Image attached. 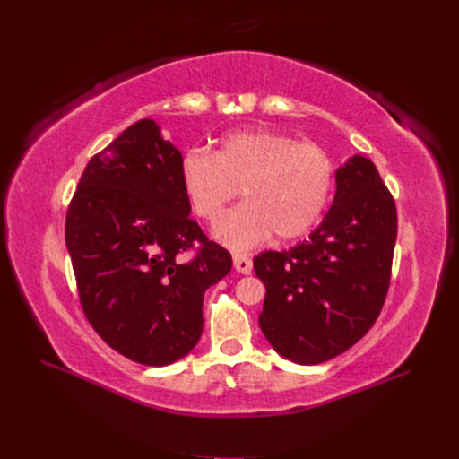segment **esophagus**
I'll return each mask as SVG.
<instances>
[{
  "mask_svg": "<svg viewBox=\"0 0 459 459\" xmlns=\"http://www.w3.org/2000/svg\"><path fill=\"white\" fill-rule=\"evenodd\" d=\"M233 268L238 270L239 273H251L253 270V260L248 258L247 255H233Z\"/></svg>",
  "mask_w": 459,
  "mask_h": 459,
  "instance_id": "1",
  "label": "esophagus"
}]
</instances>
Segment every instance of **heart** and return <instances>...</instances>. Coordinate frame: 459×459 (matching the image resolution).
Segmentation results:
<instances>
[{
	"label": "heart",
	"mask_w": 459,
	"mask_h": 459,
	"mask_svg": "<svg viewBox=\"0 0 459 459\" xmlns=\"http://www.w3.org/2000/svg\"><path fill=\"white\" fill-rule=\"evenodd\" d=\"M335 179L325 149L273 130L226 134L214 152L193 147L179 162L193 212L211 224L241 187L247 201L214 228L216 239L233 248L260 245L272 233L281 241L302 238L324 216Z\"/></svg>",
	"instance_id": "1"
}]
</instances>
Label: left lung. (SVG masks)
Instances as JSON below:
<instances>
[{
  "mask_svg": "<svg viewBox=\"0 0 459 459\" xmlns=\"http://www.w3.org/2000/svg\"><path fill=\"white\" fill-rule=\"evenodd\" d=\"M396 228L391 191L369 159L354 155L310 239L253 262L266 287L258 324L275 352L314 366L366 335L388 293Z\"/></svg>",
  "mask_w": 459,
  "mask_h": 459,
  "instance_id": "obj_1",
  "label": "left lung"
}]
</instances>
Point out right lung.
<instances>
[{"mask_svg": "<svg viewBox=\"0 0 459 459\" xmlns=\"http://www.w3.org/2000/svg\"><path fill=\"white\" fill-rule=\"evenodd\" d=\"M179 162L155 120L132 124L91 157L65 221L88 322L110 349L157 368L199 342L204 290L231 270V255L189 218Z\"/></svg>", "mask_w": 459, "mask_h": 459, "instance_id": "right-lung-1", "label": "right lung"}]
</instances>
